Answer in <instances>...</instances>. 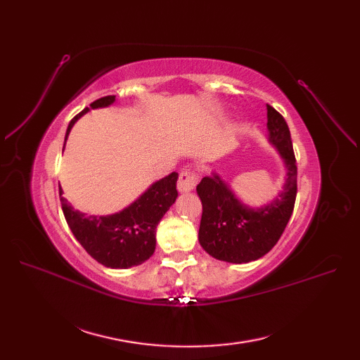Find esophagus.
I'll list each match as a JSON object with an SVG mask.
<instances>
[{
    "mask_svg": "<svg viewBox=\"0 0 360 360\" xmlns=\"http://www.w3.org/2000/svg\"><path fill=\"white\" fill-rule=\"evenodd\" d=\"M198 183V176L197 172H193L191 169H184L180 172L179 181H177V189L180 192H191Z\"/></svg>",
    "mask_w": 360,
    "mask_h": 360,
    "instance_id": "1",
    "label": "esophagus"
}]
</instances>
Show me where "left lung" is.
Segmentation results:
<instances>
[{
	"instance_id": "1",
	"label": "left lung",
	"mask_w": 360,
	"mask_h": 360,
	"mask_svg": "<svg viewBox=\"0 0 360 360\" xmlns=\"http://www.w3.org/2000/svg\"><path fill=\"white\" fill-rule=\"evenodd\" d=\"M269 139L287 167L284 191L261 209H249L236 198L217 174L207 176L197 186L202 202L198 240L216 259L249 263L266 255L284 233L297 195V165L288 124L274 106L267 105Z\"/></svg>"
}]
</instances>
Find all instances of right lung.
Instances as JSON below:
<instances>
[{
  "mask_svg": "<svg viewBox=\"0 0 360 360\" xmlns=\"http://www.w3.org/2000/svg\"><path fill=\"white\" fill-rule=\"evenodd\" d=\"M115 96H105L75 115L68 127L66 139L76 120L94 108L114 103ZM64 150V147H63ZM177 172L151 184L141 197L123 212L111 216H86L73 210L60 188L61 209L68 225L82 248L97 263L111 269H129L143 264L155 252L156 226L177 198Z\"/></svg>",
  "mask_w": 360,
  "mask_h": 360,
  "instance_id": "obj_1",
  "label": "right lung"
}]
</instances>
